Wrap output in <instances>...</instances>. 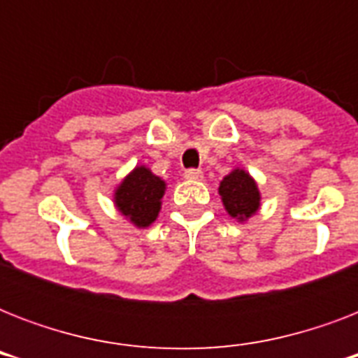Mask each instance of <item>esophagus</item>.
Masks as SVG:
<instances>
[{
	"instance_id": "obj_1",
	"label": "esophagus",
	"mask_w": 358,
	"mask_h": 358,
	"mask_svg": "<svg viewBox=\"0 0 358 358\" xmlns=\"http://www.w3.org/2000/svg\"><path fill=\"white\" fill-rule=\"evenodd\" d=\"M184 176L187 180H201L202 178V171L201 169H187L184 173Z\"/></svg>"
}]
</instances>
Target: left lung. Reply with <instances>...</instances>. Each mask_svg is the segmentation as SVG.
<instances>
[{"label": "left lung", "mask_w": 358, "mask_h": 358, "mask_svg": "<svg viewBox=\"0 0 358 358\" xmlns=\"http://www.w3.org/2000/svg\"><path fill=\"white\" fill-rule=\"evenodd\" d=\"M219 195L223 199L227 212L239 221L255 215L256 210L260 208L258 185L243 169H234L229 176H224L219 185Z\"/></svg>", "instance_id": "1"}]
</instances>
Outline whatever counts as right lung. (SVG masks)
Segmentation results:
<instances>
[{
	"mask_svg": "<svg viewBox=\"0 0 358 358\" xmlns=\"http://www.w3.org/2000/svg\"><path fill=\"white\" fill-rule=\"evenodd\" d=\"M165 193V182L150 173L145 165L135 167L124 178L115 191V204L124 217H128L135 227L145 229L156 221L162 196Z\"/></svg>",
	"mask_w": 358,
	"mask_h": 358,
	"instance_id": "right-lung-1",
	"label": "right lung"
}]
</instances>
